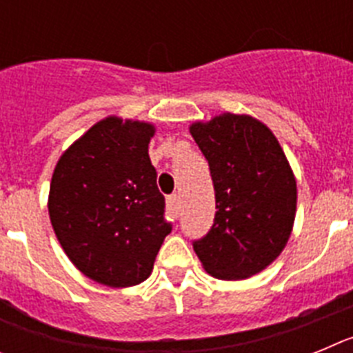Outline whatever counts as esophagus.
<instances>
[{
  "instance_id": "34e87169",
  "label": "esophagus",
  "mask_w": 353,
  "mask_h": 353,
  "mask_svg": "<svg viewBox=\"0 0 353 353\" xmlns=\"http://www.w3.org/2000/svg\"><path fill=\"white\" fill-rule=\"evenodd\" d=\"M166 214H168V219L174 221L179 219L180 215V198L176 194H171L168 196L166 199Z\"/></svg>"
}]
</instances>
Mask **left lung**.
I'll return each mask as SVG.
<instances>
[{"instance_id": "left-lung-1", "label": "left lung", "mask_w": 353, "mask_h": 353, "mask_svg": "<svg viewBox=\"0 0 353 353\" xmlns=\"http://www.w3.org/2000/svg\"><path fill=\"white\" fill-rule=\"evenodd\" d=\"M210 168L215 217L192 248L210 276L248 279L285 249L297 208V182L272 130L248 114L224 113L191 125Z\"/></svg>"}]
</instances>
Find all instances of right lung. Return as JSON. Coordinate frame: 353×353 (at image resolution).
<instances>
[{
    "mask_svg": "<svg viewBox=\"0 0 353 353\" xmlns=\"http://www.w3.org/2000/svg\"><path fill=\"white\" fill-rule=\"evenodd\" d=\"M155 127L108 117L65 150L49 189V217L65 254L111 288L139 285L171 224L164 221L148 143Z\"/></svg>",
    "mask_w": 353,
    "mask_h": 353,
    "instance_id": "1",
    "label": "right lung"
}]
</instances>
